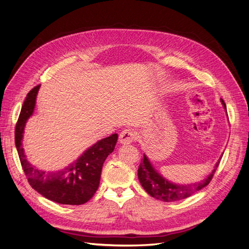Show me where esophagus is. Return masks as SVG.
<instances>
[{"instance_id":"1","label":"esophagus","mask_w":249,"mask_h":249,"mask_svg":"<svg viewBox=\"0 0 249 249\" xmlns=\"http://www.w3.org/2000/svg\"><path fill=\"white\" fill-rule=\"evenodd\" d=\"M137 138V134L133 129H125L119 135V142L122 144H130L133 141L136 140Z\"/></svg>"}]
</instances>
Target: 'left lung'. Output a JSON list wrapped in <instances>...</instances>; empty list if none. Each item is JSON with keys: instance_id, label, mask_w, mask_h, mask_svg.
I'll return each mask as SVG.
<instances>
[{"instance_id": "8db88e82", "label": "left lung", "mask_w": 249, "mask_h": 249, "mask_svg": "<svg viewBox=\"0 0 249 249\" xmlns=\"http://www.w3.org/2000/svg\"><path fill=\"white\" fill-rule=\"evenodd\" d=\"M220 102L224 110L227 111V106H225L222 99H220ZM223 153L216 162L213 170L209 173L207 178L195 183L176 184L173 182H170L167 178H165L161 173L154 167V165L148 159V157L145 154H143V158L138 168L139 182L143 187V189H144L150 196H153L157 199L167 202L182 200L184 198L191 196L192 194H194L195 192H198L202 188H205L206 186L209 185L218 167V165H219Z\"/></svg>"}]
</instances>
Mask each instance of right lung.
I'll use <instances>...</instances> for the list:
<instances>
[{
    "label": "right lung",
    "mask_w": 249,
    "mask_h": 249,
    "mask_svg": "<svg viewBox=\"0 0 249 249\" xmlns=\"http://www.w3.org/2000/svg\"><path fill=\"white\" fill-rule=\"evenodd\" d=\"M40 85L27 94L16 126V146L22 169L34 190L46 198L61 205H83L91 198L100 185L103 164L114 150L118 135H110L95 142L63 169L46 171L31 164L22 147L25 126L33 115Z\"/></svg>",
    "instance_id": "add662e5"
}]
</instances>
